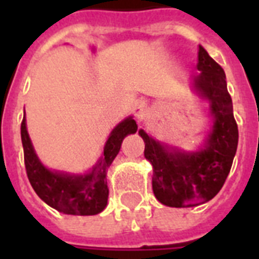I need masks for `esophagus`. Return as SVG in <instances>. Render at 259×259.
<instances>
[{
	"mask_svg": "<svg viewBox=\"0 0 259 259\" xmlns=\"http://www.w3.org/2000/svg\"><path fill=\"white\" fill-rule=\"evenodd\" d=\"M133 113H134V115H136V118H137V119H141L142 115L146 113L145 102H142V101L136 102V105H134V107H133Z\"/></svg>",
	"mask_w": 259,
	"mask_h": 259,
	"instance_id": "obj_1",
	"label": "esophagus"
}]
</instances>
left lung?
<instances>
[{
  "mask_svg": "<svg viewBox=\"0 0 259 259\" xmlns=\"http://www.w3.org/2000/svg\"><path fill=\"white\" fill-rule=\"evenodd\" d=\"M196 67L200 72L193 78L192 90L208 102L211 117L204 144L196 150H184L138 130L145 142V158L153 166L154 196L164 205L176 208L195 207L215 197L237 153L238 126L225 71L201 46Z\"/></svg>",
  "mask_w": 259,
  "mask_h": 259,
  "instance_id": "8db88e82",
  "label": "left lung"
}]
</instances>
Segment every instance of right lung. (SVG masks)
Returning a JSON list of instances; mask_svg holds the SVG:
<instances>
[{
	"label": "right lung",
	"mask_w": 259,
	"mask_h": 259,
	"mask_svg": "<svg viewBox=\"0 0 259 259\" xmlns=\"http://www.w3.org/2000/svg\"><path fill=\"white\" fill-rule=\"evenodd\" d=\"M136 132L137 123L133 117L125 118L111 130L103 148V153L93 169L83 175H75L63 170H52L40 161L26 130L24 114L21 122V141L26 175L32 188L44 203L59 212L80 217L102 212L109 199V188L106 181L107 169L117 157L123 138Z\"/></svg>",
	"instance_id": "right-lung-1"
}]
</instances>
